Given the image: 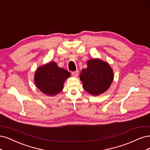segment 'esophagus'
<instances>
[{
	"label": "esophagus",
	"mask_w": 150,
	"mask_h": 150,
	"mask_svg": "<svg viewBox=\"0 0 150 150\" xmlns=\"http://www.w3.org/2000/svg\"><path fill=\"white\" fill-rule=\"evenodd\" d=\"M71 74H72V75H73L74 76H75V77H77V76H78L79 74V71L78 70H76V71H73V72H72Z\"/></svg>",
	"instance_id": "obj_1"
}]
</instances>
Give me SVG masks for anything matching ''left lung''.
<instances>
[{
	"label": "left lung",
	"instance_id": "8db88e82",
	"mask_svg": "<svg viewBox=\"0 0 150 150\" xmlns=\"http://www.w3.org/2000/svg\"><path fill=\"white\" fill-rule=\"evenodd\" d=\"M83 87L87 92L98 95L107 91L113 80V71L108 63L98 59L88 60L87 67L80 75Z\"/></svg>",
	"mask_w": 150,
	"mask_h": 150
}]
</instances>
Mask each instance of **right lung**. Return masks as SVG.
<instances>
[{"mask_svg": "<svg viewBox=\"0 0 150 150\" xmlns=\"http://www.w3.org/2000/svg\"><path fill=\"white\" fill-rule=\"evenodd\" d=\"M70 76V72L52 62L38 67L34 80L37 88L43 93L54 96L62 91L65 81Z\"/></svg>", "mask_w": 150, "mask_h": 150, "instance_id": "add662e5", "label": "right lung"}]
</instances>
